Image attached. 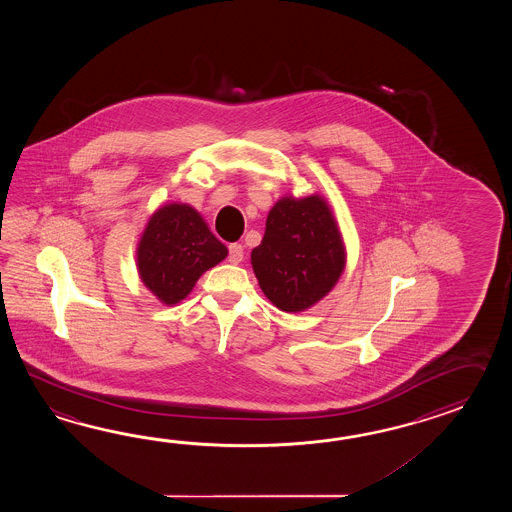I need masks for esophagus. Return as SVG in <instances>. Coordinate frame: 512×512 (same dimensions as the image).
<instances>
[{"label": "esophagus", "instance_id": "34e87169", "mask_svg": "<svg viewBox=\"0 0 512 512\" xmlns=\"http://www.w3.org/2000/svg\"><path fill=\"white\" fill-rule=\"evenodd\" d=\"M243 260V247H241L240 243H230L229 245V261L230 263H234V265H238L240 261Z\"/></svg>", "mask_w": 512, "mask_h": 512}]
</instances>
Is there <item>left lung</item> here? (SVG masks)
Listing matches in <instances>:
<instances>
[{
	"mask_svg": "<svg viewBox=\"0 0 512 512\" xmlns=\"http://www.w3.org/2000/svg\"><path fill=\"white\" fill-rule=\"evenodd\" d=\"M251 263L263 294L285 313L320 302L346 267L344 240L326 199L313 194L276 201Z\"/></svg>",
	"mask_w": 512,
	"mask_h": 512,
	"instance_id": "8db88e82",
	"label": "left lung"
}]
</instances>
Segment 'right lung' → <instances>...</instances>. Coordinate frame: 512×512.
<instances>
[{"label":"right lung","mask_w":512,"mask_h":512,"mask_svg":"<svg viewBox=\"0 0 512 512\" xmlns=\"http://www.w3.org/2000/svg\"><path fill=\"white\" fill-rule=\"evenodd\" d=\"M227 254L229 249L210 232L196 208L168 203L146 223L137 245V271L159 302L175 305Z\"/></svg>","instance_id":"right-lung-1"}]
</instances>
